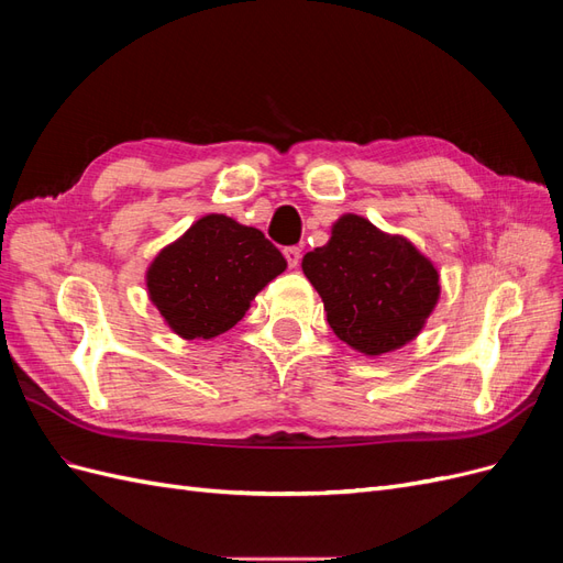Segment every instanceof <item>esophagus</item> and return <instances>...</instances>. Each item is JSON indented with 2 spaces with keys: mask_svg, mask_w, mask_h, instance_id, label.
Listing matches in <instances>:
<instances>
[{
  "mask_svg": "<svg viewBox=\"0 0 563 563\" xmlns=\"http://www.w3.org/2000/svg\"><path fill=\"white\" fill-rule=\"evenodd\" d=\"M284 255H286V261H288V267H298V263H300V249L298 246L284 249Z\"/></svg>",
  "mask_w": 563,
  "mask_h": 563,
  "instance_id": "esophagus-1",
  "label": "esophagus"
}]
</instances>
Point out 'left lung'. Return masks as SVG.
Wrapping results in <instances>:
<instances>
[{"label": "left lung", "mask_w": 563, "mask_h": 563, "mask_svg": "<svg viewBox=\"0 0 563 563\" xmlns=\"http://www.w3.org/2000/svg\"><path fill=\"white\" fill-rule=\"evenodd\" d=\"M302 272L321 296L333 333L366 356L411 343L441 294L430 258L406 236L354 213L340 216L331 240L305 253Z\"/></svg>", "instance_id": "1"}]
</instances>
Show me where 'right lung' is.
<instances>
[{"label":"right lung","mask_w":563,"mask_h":563,"mask_svg":"<svg viewBox=\"0 0 563 563\" xmlns=\"http://www.w3.org/2000/svg\"><path fill=\"white\" fill-rule=\"evenodd\" d=\"M284 269L282 251L261 230L209 213L157 253L145 282L168 329L209 340L230 331Z\"/></svg>","instance_id":"1"}]
</instances>
